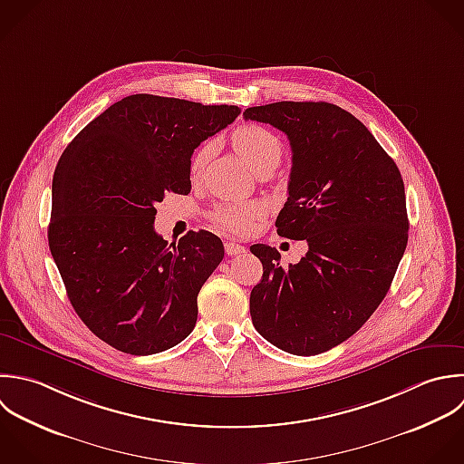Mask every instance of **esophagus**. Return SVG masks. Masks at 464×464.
Instances as JSON below:
<instances>
[{"label":"esophagus","mask_w":464,"mask_h":464,"mask_svg":"<svg viewBox=\"0 0 464 464\" xmlns=\"http://www.w3.org/2000/svg\"><path fill=\"white\" fill-rule=\"evenodd\" d=\"M226 255L227 256H237V255H242L246 253V247L240 246V244H235V242H226Z\"/></svg>","instance_id":"esophagus-1"}]
</instances>
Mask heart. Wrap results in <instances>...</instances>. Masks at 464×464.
Instances as JSON below:
<instances>
[{
	"mask_svg": "<svg viewBox=\"0 0 464 464\" xmlns=\"http://www.w3.org/2000/svg\"><path fill=\"white\" fill-rule=\"evenodd\" d=\"M235 150L242 155V159L253 168V171H260L266 166L278 164L282 157V144L280 139L267 128L260 124H244L238 126L231 135ZM213 144L204 142L191 157L189 162V173L193 179L200 177L204 171L209 155H211ZM260 215V208L256 204H222L217 206L211 213L213 222L235 235H244L253 227L255 218Z\"/></svg>",
	"mask_w": 464,
	"mask_h": 464,
	"instance_id": "b5f03b06",
	"label": "heart"
}]
</instances>
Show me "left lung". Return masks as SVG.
Here are the masks:
<instances>
[{"instance_id":"obj_1","label":"left lung","mask_w":464,"mask_h":464,"mask_svg":"<svg viewBox=\"0 0 464 464\" xmlns=\"http://www.w3.org/2000/svg\"><path fill=\"white\" fill-rule=\"evenodd\" d=\"M244 117L287 135L293 168L276 227L309 246L289 267L275 247L251 246L264 266L253 325L275 347L314 356L360 331L389 293L409 242L405 184L367 126L336 104L280 101Z\"/></svg>"}]
</instances>
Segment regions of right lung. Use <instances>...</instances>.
Instances as JSON below:
<instances>
[{"mask_svg": "<svg viewBox=\"0 0 464 464\" xmlns=\"http://www.w3.org/2000/svg\"><path fill=\"white\" fill-rule=\"evenodd\" d=\"M238 106L128 95L88 122L52 179L48 246L82 324L104 343L148 356L197 324V296L224 258L222 240L155 233V204L191 191L195 148L231 124Z\"/></svg>", "mask_w": 464, "mask_h": 464, "instance_id": "right-lung-1", "label": "right lung"}]
</instances>
